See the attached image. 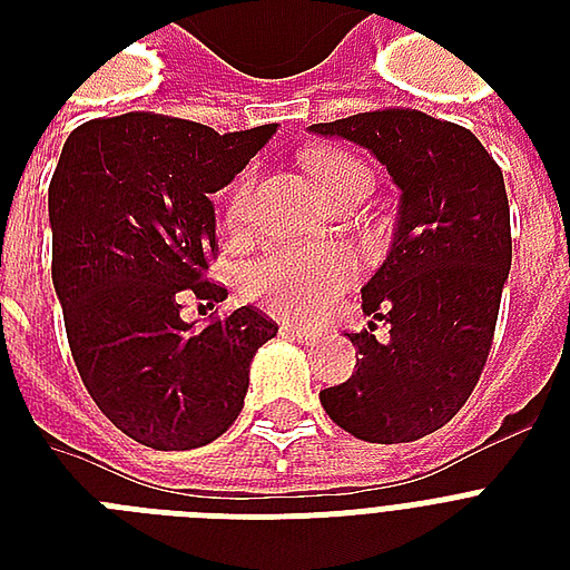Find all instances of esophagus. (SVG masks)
Returning <instances> with one entry per match:
<instances>
[{"instance_id": "34e87169", "label": "esophagus", "mask_w": 570, "mask_h": 570, "mask_svg": "<svg viewBox=\"0 0 570 570\" xmlns=\"http://www.w3.org/2000/svg\"><path fill=\"white\" fill-rule=\"evenodd\" d=\"M286 337L298 340V343H313L316 340V331L313 328H302V325H284Z\"/></svg>"}]
</instances>
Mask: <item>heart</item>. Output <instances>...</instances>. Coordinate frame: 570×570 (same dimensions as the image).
<instances>
[{"instance_id": "b5f03b06", "label": "heart", "mask_w": 570, "mask_h": 570, "mask_svg": "<svg viewBox=\"0 0 570 570\" xmlns=\"http://www.w3.org/2000/svg\"><path fill=\"white\" fill-rule=\"evenodd\" d=\"M307 168L325 195L352 180L370 183L361 159L343 150H311ZM254 189V174L245 171L230 191V215L239 218ZM357 259L337 245H286L254 259L242 272V286L254 302L293 320H316L357 281Z\"/></svg>"}]
</instances>
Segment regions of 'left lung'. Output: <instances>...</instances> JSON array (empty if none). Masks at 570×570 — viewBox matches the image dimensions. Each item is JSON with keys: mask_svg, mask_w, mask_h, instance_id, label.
Instances as JSON below:
<instances>
[{"mask_svg": "<svg viewBox=\"0 0 570 570\" xmlns=\"http://www.w3.org/2000/svg\"><path fill=\"white\" fill-rule=\"evenodd\" d=\"M311 129L370 147L402 189L393 248L361 289L364 313L387 322L390 340H375V322L348 334L361 361L320 402L361 441H420L459 414L494 343L512 268L503 171L470 129L416 109Z\"/></svg>", "mask_w": 570, "mask_h": 570, "instance_id": "8db88e82", "label": "left lung"}]
</instances>
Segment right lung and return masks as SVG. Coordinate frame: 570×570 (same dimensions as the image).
Returning a JSON list of instances; mask_svg holds the SVG:
<instances>
[{
	"label": "right lung",
	"instance_id": "1",
	"mask_svg": "<svg viewBox=\"0 0 570 570\" xmlns=\"http://www.w3.org/2000/svg\"><path fill=\"white\" fill-rule=\"evenodd\" d=\"M277 124L215 132L127 111L76 127L49 183L52 284L67 343L102 414L150 450H195L239 416L248 370L277 325L257 307L195 331L183 298L224 302L206 277L218 257L209 195Z\"/></svg>",
	"mask_w": 570,
	"mask_h": 570
}]
</instances>
